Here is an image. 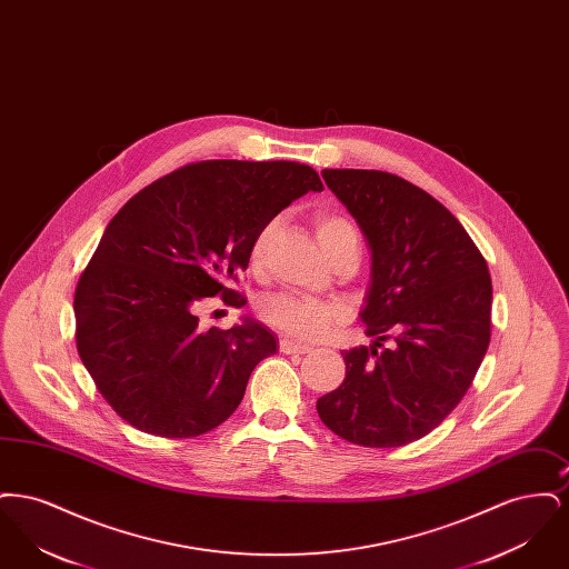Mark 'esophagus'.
<instances>
[{
    "label": "esophagus",
    "mask_w": 569,
    "mask_h": 569,
    "mask_svg": "<svg viewBox=\"0 0 569 569\" xmlns=\"http://www.w3.org/2000/svg\"><path fill=\"white\" fill-rule=\"evenodd\" d=\"M313 350V348H309V346H302V343H298V341H292V339H281L279 341V352L283 353H309Z\"/></svg>",
    "instance_id": "obj_1"
}]
</instances>
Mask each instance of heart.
Returning <instances> with one entry per match:
<instances>
[{
  "label": "heart",
  "mask_w": 569,
  "mask_h": 569,
  "mask_svg": "<svg viewBox=\"0 0 569 569\" xmlns=\"http://www.w3.org/2000/svg\"><path fill=\"white\" fill-rule=\"evenodd\" d=\"M272 232H274V223H269L253 239L251 251H249V262L253 269H260L264 264ZM316 234L328 258H332L346 244L353 241L358 243L352 223L346 217L332 216V213H320L316 217ZM258 311L264 322L279 328L286 335L307 339V341L322 339L339 320L337 307L313 298L292 297V295H271L260 302Z\"/></svg>",
  "instance_id": "obj_1"
}]
</instances>
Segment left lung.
Segmentation results:
<instances>
[{
  "instance_id": "8db88e82",
  "label": "left lung",
  "mask_w": 569,
  "mask_h": 569,
  "mask_svg": "<svg viewBox=\"0 0 569 569\" xmlns=\"http://www.w3.org/2000/svg\"><path fill=\"white\" fill-rule=\"evenodd\" d=\"M326 186L371 249L360 318L373 346L343 353V383L318 399L326 427L365 448H399L459 406L490 343L487 260L431 193L381 170L326 168Z\"/></svg>"
}]
</instances>
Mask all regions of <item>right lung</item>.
<instances>
[{"instance_id": "1", "label": "right lung", "mask_w": 569, "mask_h": 569, "mask_svg": "<svg viewBox=\"0 0 569 569\" xmlns=\"http://www.w3.org/2000/svg\"><path fill=\"white\" fill-rule=\"evenodd\" d=\"M325 186L298 162L188 163L130 198L110 219L74 292L77 350L100 395L138 431L209 433L243 401L277 339L253 320L198 328L204 298L241 309L232 288L258 232Z\"/></svg>"}]
</instances>
